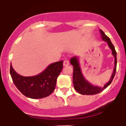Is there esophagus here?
<instances>
[{
  "label": "esophagus",
  "mask_w": 126,
  "mask_h": 126,
  "mask_svg": "<svg viewBox=\"0 0 126 126\" xmlns=\"http://www.w3.org/2000/svg\"><path fill=\"white\" fill-rule=\"evenodd\" d=\"M63 65L64 66H67V65H69V61L67 60V59H65L64 61V63H63Z\"/></svg>",
  "instance_id": "esophagus-1"
}]
</instances>
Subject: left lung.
Here are the masks:
<instances>
[{"label": "left lung", "mask_w": 126, "mask_h": 126, "mask_svg": "<svg viewBox=\"0 0 126 126\" xmlns=\"http://www.w3.org/2000/svg\"><path fill=\"white\" fill-rule=\"evenodd\" d=\"M100 33L101 34L102 38L103 39V40L107 42V43L108 44L110 48L112 51V54L115 57V67L113 69V72L112 73L110 81L106 84H105L104 87L94 86L89 82H88V81L84 79V76L82 75V73L81 72L80 67L79 63L77 58L76 57H72L70 60V62L73 67V86H74L75 89L80 94L92 95V94H95L100 93L104 89H106L108 86H110L115 75V73H116V70H117V52L115 51V47L110 40V38L107 35H106V34L101 30H100Z\"/></svg>", "instance_id": "left-lung-1"}]
</instances>
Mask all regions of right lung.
Wrapping results in <instances>:
<instances>
[{"label":"right lung","mask_w":126,"mask_h":126,"mask_svg":"<svg viewBox=\"0 0 126 126\" xmlns=\"http://www.w3.org/2000/svg\"><path fill=\"white\" fill-rule=\"evenodd\" d=\"M63 67V61L51 64L38 75L23 77L18 75L10 65V75L17 89L24 96L37 99L51 94L55 88L57 77Z\"/></svg>","instance_id":"obj_1"}]
</instances>
